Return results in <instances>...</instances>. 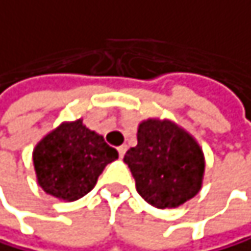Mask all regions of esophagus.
Listing matches in <instances>:
<instances>
[{
	"label": "esophagus",
	"instance_id": "esophagus-1",
	"mask_svg": "<svg viewBox=\"0 0 251 251\" xmlns=\"http://www.w3.org/2000/svg\"><path fill=\"white\" fill-rule=\"evenodd\" d=\"M117 151H119V156H120V159H123L125 152H126V145H122V147H119V148H117Z\"/></svg>",
	"mask_w": 251,
	"mask_h": 251
}]
</instances>
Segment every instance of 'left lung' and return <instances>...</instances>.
<instances>
[{"mask_svg": "<svg viewBox=\"0 0 251 251\" xmlns=\"http://www.w3.org/2000/svg\"><path fill=\"white\" fill-rule=\"evenodd\" d=\"M123 162L136 179L137 193L156 208H177L202 188V148L171 120H143L137 129V145L126 151Z\"/></svg>", "mask_w": 251, "mask_h": 251, "instance_id": "obj_1", "label": "left lung"}]
</instances>
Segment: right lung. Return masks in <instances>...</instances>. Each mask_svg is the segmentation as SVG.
Instances as JSON below:
<instances>
[{"instance_id": "add662e5", "label": "right lung", "mask_w": 251, "mask_h": 251, "mask_svg": "<svg viewBox=\"0 0 251 251\" xmlns=\"http://www.w3.org/2000/svg\"><path fill=\"white\" fill-rule=\"evenodd\" d=\"M33 168L44 193L72 202L88 194L119 152L83 120L63 122L33 148Z\"/></svg>"}]
</instances>
